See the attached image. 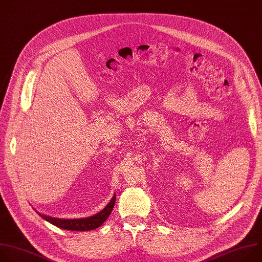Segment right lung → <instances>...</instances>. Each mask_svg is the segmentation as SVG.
I'll use <instances>...</instances> for the list:
<instances>
[{
    "label": "right lung",
    "mask_w": 262,
    "mask_h": 262,
    "mask_svg": "<svg viewBox=\"0 0 262 262\" xmlns=\"http://www.w3.org/2000/svg\"><path fill=\"white\" fill-rule=\"evenodd\" d=\"M116 203V194L110 201V203L103 208L101 212L98 214L91 216L89 218H81V219H59V218H52L43 214H39L41 218L46 220L47 222L51 223L59 228L66 229V230H73V231H88L93 230L100 227L104 222L106 221L108 216L111 215L114 205Z\"/></svg>",
    "instance_id": "obj_1"
}]
</instances>
